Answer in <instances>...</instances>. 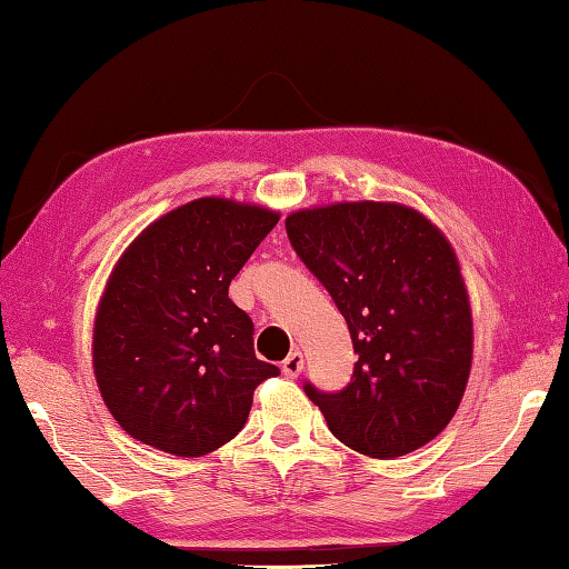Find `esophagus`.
I'll use <instances>...</instances> for the list:
<instances>
[{
	"label": "esophagus",
	"instance_id": "obj_1",
	"mask_svg": "<svg viewBox=\"0 0 569 569\" xmlns=\"http://www.w3.org/2000/svg\"><path fill=\"white\" fill-rule=\"evenodd\" d=\"M302 366H305V360H302V352L300 350H292L290 356H287L284 360H282V372L287 378H297L302 372Z\"/></svg>",
	"mask_w": 569,
	"mask_h": 569
}]
</instances>
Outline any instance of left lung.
I'll return each mask as SVG.
<instances>
[{
    "label": "left lung",
    "instance_id": "obj_1",
    "mask_svg": "<svg viewBox=\"0 0 569 569\" xmlns=\"http://www.w3.org/2000/svg\"><path fill=\"white\" fill-rule=\"evenodd\" d=\"M284 227L358 356L346 388L305 380L307 398L335 439L372 459L421 449L449 426L471 370V307L449 241L418 211L380 201L305 209Z\"/></svg>",
    "mask_w": 569,
    "mask_h": 569
}]
</instances>
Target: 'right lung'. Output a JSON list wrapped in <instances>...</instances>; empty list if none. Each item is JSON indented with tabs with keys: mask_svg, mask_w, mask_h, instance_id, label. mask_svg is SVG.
<instances>
[{
	"mask_svg": "<svg viewBox=\"0 0 569 569\" xmlns=\"http://www.w3.org/2000/svg\"><path fill=\"white\" fill-rule=\"evenodd\" d=\"M279 213L197 199L153 221L102 295L92 366L123 431L173 456H203L247 423L254 388L279 376L254 356V322L229 284Z\"/></svg>",
	"mask_w": 569,
	"mask_h": 569,
	"instance_id": "add662e5",
	"label": "right lung"
}]
</instances>
